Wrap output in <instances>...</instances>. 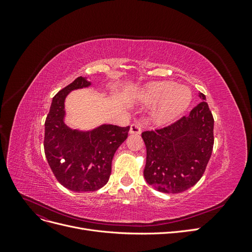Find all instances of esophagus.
I'll return each instance as SVG.
<instances>
[{"label":"esophagus","instance_id":"esophagus-1","mask_svg":"<svg viewBox=\"0 0 252 252\" xmlns=\"http://www.w3.org/2000/svg\"><path fill=\"white\" fill-rule=\"evenodd\" d=\"M142 131V126L141 124H139L138 122H134L130 125V133H134V134H140Z\"/></svg>","mask_w":252,"mask_h":252}]
</instances>
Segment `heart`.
Wrapping results in <instances>:
<instances>
[{
    "instance_id": "obj_1",
    "label": "heart",
    "mask_w": 252,
    "mask_h": 252,
    "mask_svg": "<svg viewBox=\"0 0 252 252\" xmlns=\"http://www.w3.org/2000/svg\"><path fill=\"white\" fill-rule=\"evenodd\" d=\"M142 101L146 105L161 104L154 120L158 125L171 123L191 102V93L185 86H178L173 82L150 84L142 93Z\"/></svg>"
}]
</instances>
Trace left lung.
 <instances>
[{
  "mask_svg": "<svg viewBox=\"0 0 252 252\" xmlns=\"http://www.w3.org/2000/svg\"><path fill=\"white\" fill-rule=\"evenodd\" d=\"M201 102L188 116L172 124L142 132L146 145L144 178L165 193H180L200 181L213 148L212 113L200 94Z\"/></svg>",
  "mask_w": 252,
  "mask_h": 252,
  "instance_id": "obj_1",
  "label": "left lung"
}]
</instances>
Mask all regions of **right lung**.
Masks as SVG:
<instances>
[{
    "instance_id": "obj_1",
    "label": "right lung",
    "mask_w": 252,
    "mask_h": 252,
    "mask_svg": "<svg viewBox=\"0 0 252 252\" xmlns=\"http://www.w3.org/2000/svg\"><path fill=\"white\" fill-rule=\"evenodd\" d=\"M90 85L79 77L53 96L45 121L44 150L60 184L75 192L95 191L108 182L111 162L130 127L102 125L91 131H79L64 123L66 95Z\"/></svg>"
}]
</instances>
